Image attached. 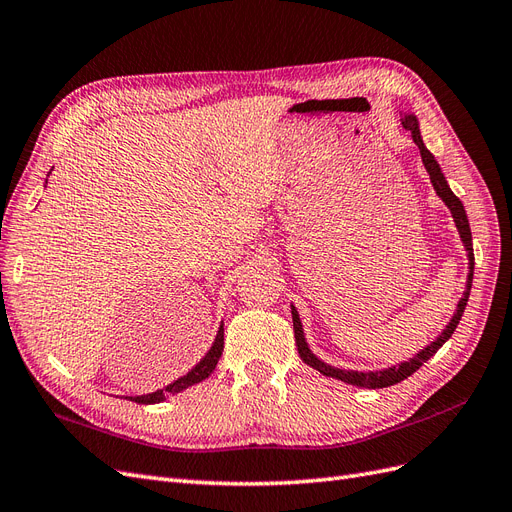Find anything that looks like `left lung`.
I'll return each mask as SVG.
<instances>
[{
	"label": "left lung",
	"mask_w": 512,
	"mask_h": 512,
	"mask_svg": "<svg viewBox=\"0 0 512 512\" xmlns=\"http://www.w3.org/2000/svg\"><path fill=\"white\" fill-rule=\"evenodd\" d=\"M401 126H404L406 130H410L412 134V141L414 145L418 147V151H421V160L425 164V170L427 175L431 179V185L433 190H436V194L442 198V203L448 207V211H451L453 215V222L457 226V232L461 237V243L463 247H466L468 252V282H466V290H463V297L459 299L457 303V309L453 318L448 320L446 327L442 329V333L433 339L431 344H427L423 350H418L412 359L399 363V365H391L386 369H376V371H356V369H339V367H333L329 363H324L322 359H318V356L312 352V348H309L307 339H305V333H303V322L299 318V312L297 307L290 305V312H292V327H294V339H297V350H299V356L303 359V363H307L309 367L318 369L322 376H329V378H335V380H342L346 384H352V386H359V389H384V386H393L401 380H406L408 376H412L414 371L421 367L423 363H427L433 354H436L448 339H451V335L455 333L457 324L463 316V309H466L468 305V299H470V290H472V277H474V250H472V232H470V222H468V215H466V209H463L461 200L453 194V190L448 188V181L442 173L440 164L436 162V158H433V153L425 147L423 143V136H421V130H418V119L414 113H401Z\"/></svg>",
	"instance_id": "left-lung-1"
}]
</instances>
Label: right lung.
I'll return each mask as SVG.
<instances>
[{"label":"right lung","instance_id":"obj_1","mask_svg":"<svg viewBox=\"0 0 512 512\" xmlns=\"http://www.w3.org/2000/svg\"><path fill=\"white\" fill-rule=\"evenodd\" d=\"M222 350H224V322L220 324L218 335H215L213 344H211V348L207 350V354L188 371V374L177 378L175 382L166 384L164 389H158V391L147 393V395L130 397V401H136V404H160V401L166 399V395H177V393L188 389V386H194V384H198V382H203L205 378L211 376V371L215 369V365H218L220 356H222ZM126 399H128V397H126Z\"/></svg>","mask_w":512,"mask_h":512}]
</instances>
